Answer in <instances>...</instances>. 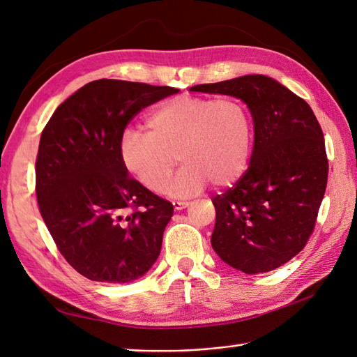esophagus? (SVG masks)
<instances>
[{
    "instance_id": "34e87169",
    "label": "esophagus",
    "mask_w": 357,
    "mask_h": 357,
    "mask_svg": "<svg viewBox=\"0 0 357 357\" xmlns=\"http://www.w3.org/2000/svg\"><path fill=\"white\" fill-rule=\"evenodd\" d=\"M173 208L175 210H182V208H187V206L190 205V202L187 201H173Z\"/></svg>"
}]
</instances>
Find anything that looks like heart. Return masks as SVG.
Returning <instances> with one entry per match:
<instances>
[{"label":"heart","mask_w":357,"mask_h":357,"mask_svg":"<svg viewBox=\"0 0 357 357\" xmlns=\"http://www.w3.org/2000/svg\"><path fill=\"white\" fill-rule=\"evenodd\" d=\"M147 132L128 129L120 138L124 169L141 185L161 193L176 163L185 162L165 192L185 197L213 182L229 187L243 176L252 147V117L236 97L182 94L149 114Z\"/></svg>","instance_id":"obj_1"}]
</instances>
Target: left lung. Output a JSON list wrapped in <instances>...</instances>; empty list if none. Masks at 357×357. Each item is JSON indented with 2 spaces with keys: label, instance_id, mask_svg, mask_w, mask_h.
Returning a JSON list of instances; mask_svg holds the SVG:
<instances>
[{
  "label": "left lung",
  "instance_id": "left-lung-1",
  "mask_svg": "<svg viewBox=\"0 0 357 357\" xmlns=\"http://www.w3.org/2000/svg\"><path fill=\"white\" fill-rule=\"evenodd\" d=\"M192 91L237 97L254 120L250 167L211 199L213 250L245 273L277 269L307 243L326 193L328 160L319 123L307 102L261 74Z\"/></svg>",
  "mask_w": 357,
  "mask_h": 357
}]
</instances>
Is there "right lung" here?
Instances as JSON below:
<instances>
[{"label":"right lung","mask_w":357,"mask_h":357,"mask_svg":"<svg viewBox=\"0 0 357 357\" xmlns=\"http://www.w3.org/2000/svg\"><path fill=\"white\" fill-rule=\"evenodd\" d=\"M172 86L100 79L59 105L36 156L40 216L57 250L93 281L129 283L158 259L173 205L128 175L120 138Z\"/></svg>","instance_id":"1"}]
</instances>
